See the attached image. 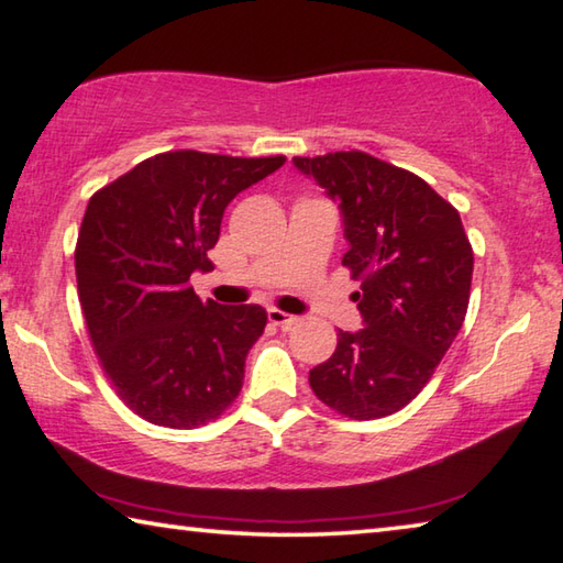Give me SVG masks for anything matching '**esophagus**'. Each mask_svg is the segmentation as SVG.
I'll return each instance as SVG.
<instances>
[{
    "instance_id": "34e87169",
    "label": "esophagus",
    "mask_w": 563,
    "mask_h": 563,
    "mask_svg": "<svg viewBox=\"0 0 563 563\" xmlns=\"http://www.w3.org/2000/svg\"><path fill=\"white\" fill-rule=\"evenodd\" d=\"M266 317H269V323H274V327H279L284 331L294 329L301 321L299 317H291V313L279 311V309H269V311H266Z\"/></svg>"
}]
</instances>
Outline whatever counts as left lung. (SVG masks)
<instances>
[{"mask_svg": "<svg viewBox=\"0 0 563 563\" xmlns=\"http://www.w3.org/2000/svg\"><path fill=\"white\" fill-rule=\"evenodd\" d=\"M343 214V266L361 282L363 327L309 371L311 390L351 420L406 408L426 388L465 321L472 244L460 212L422 177L368 153L294 157Z\"/></svg>", "mask_w": 563, "mask_h": 563, "instance_id": "obj_1", "label": "left lung"}]
</instances>
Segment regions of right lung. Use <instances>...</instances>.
<instances>
[{"mask_svg":"<svg viewBox=\"0 0 563 563\" xmlns=\"http://www.w3.org/2000/svg\"><path fill=\"white\" fill-rule=\"evenodd\" d=\"M284 163L161 153L88 200L74 254L88 336L118 396L153 426H205L240 396L266 311L200 301L190 274L212 269L224 207Z\"/></svg>","mask_w":563,"mask_h":563,"instance_id":"right-lung-1","label":"right lung"}]
</instances>
